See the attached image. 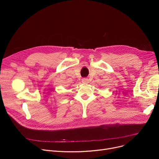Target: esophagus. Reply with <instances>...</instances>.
<instances>
[{
	"label": "esophagus",
	"mask_w": 159,
	"mask_h": 159,
	"mask_svg": "<svg viewBox=\"0 0 159 159\" xmlns=\"http://www.w3.org/2000/svg\"><path fill=\"white\" fill-rule=\"evenodd\" d=\"M82 83H84V84H88V83H89V80L86 78H84L82 79Z\"/></svg>",
	"instance_id": "esophagus-1"
}]
</instances>
